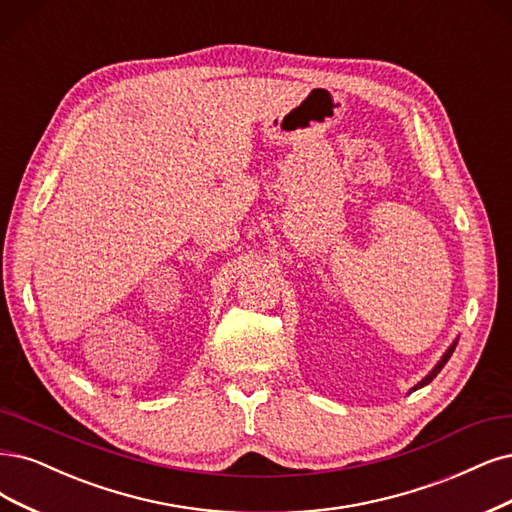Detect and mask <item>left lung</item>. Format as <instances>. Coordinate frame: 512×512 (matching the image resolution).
<instances>
[{
  "label": "left lung",
  "instance_id": "8db88e82",
  "mask_svg": "<svg viewBox=\"0 0 512 512\" xmlns=\"http://www.w3.org/2000/svg\"><path fill=\"white\" fill-rule=\"evenodd\" d=\"M455 345H457V341H453V345H451V347H449V349L445 351V356L438 360V364H436V366H434V368L430 370V373H428V375H426L424 379H421V381H419V383H417V385L413 387V390H419V387H424V385H428V383H430V381H432V379H434V377H436V375L440 373V370H443V366L447 364V360H449V358H451V354H453V349H455Z\"/></svg>",
  "mask_w": 512,
  "mask_h": 512
}]
</instances>
